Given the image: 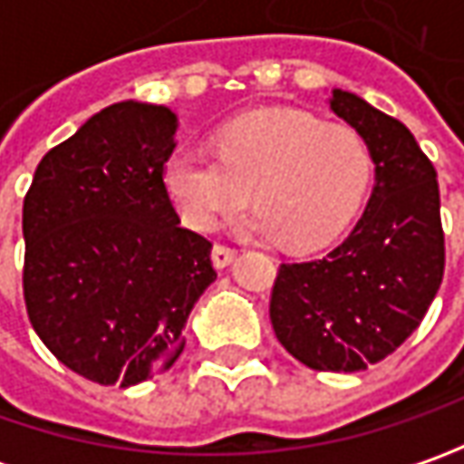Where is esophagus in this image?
Wrapping results in <instances>:
<instances>
[{
    "label": "esophagus",
    "instance_id": "esophagus-1",
    "mask_svg": "<svg viewBox=\"0 0 464 464\" xmlns=\"http://www.w3.org/2000/svg\"><path fill=\"white\" fill-rule=\"evenodd\" d=\"M235 250L232 247H227V245H214V250H211V260H214V266L217 268H227L232 260H235Z\"/></svg>",
    "mask_w": 464,
    "mask_h": 464
}]
</instances>
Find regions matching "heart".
I'll list each match as a JSON object with an SVG mask.
<instances>
[{
    "label": "heart",
    "mask_w": 464,
    "mask_h": 464,
    "mask_svg": "<svg viewBox=\"0 0 464 464\" xmlns=\"http://www.w3.org/2000/svg\"><path fill=\"white\" fill-rule=\"evenodd\" d=\"M372 152L356 129L304 111H256L224 123L217 157L175 152L165 188L183 222L211 232L247 201V229L312 250L343 235L372 183Z\"/></svg>",
    "instance_id": "obj_1"
}]
</instances>
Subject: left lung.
<instances>
[{
  "label": "left lung",
  "mask_w": 464,
  "mask_h": 464,
  "mask_svg": "<svg viewBox=\"0 0 464 464\" xmlns=\"http://www.w3.org/2000/svg\"><path fill=\"white\" fill-rule=\"evenodd\" d=\"M330 111L366 141L374 188L346 240L325 258L281 263L271 325L317 372H362L419 328L444 276L437 169L398 118L346 90Z\"/></svg>",
  "instance_id": "obj_1"
}]
</instances>
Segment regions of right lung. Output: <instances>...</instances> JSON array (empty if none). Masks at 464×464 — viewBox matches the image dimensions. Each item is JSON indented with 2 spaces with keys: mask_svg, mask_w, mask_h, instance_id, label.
Masks as SVG:
<instances>
[{
  "mask_svg": "<svg viewBox=\"0 0 464 464\" xmlns=\"http://www.w3.org/2000/svg\"><path fill=\"white\" fill-rule=\"evenodd\" d=\"M178 116L123 100L41 160L23 206L27 317L48 351L98 384L168 369L217 278L211 242L180 227L162 180Z\"/></svg>",
  "mask_w": 464,
  "mask_h": 464,
  "instance_id": "add662e5",
  "label": "right lung"
}]
</instances>
